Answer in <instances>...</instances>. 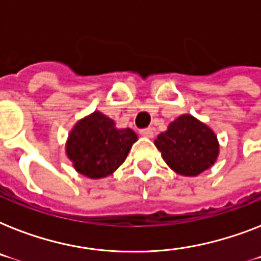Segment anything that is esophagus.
<instances>
[{"label":"esophagus","mask_w":261,"mask_h":261,"mask_svg":"<svg viewBox=\"0 0 261 261\" xmlns=\"http://www.w3.org/2000/svg\"><path fill=\"white\" fill-rule=\"evenodd\" d=\"M141 135L145 138H153L154 131H153V128H143V130H141Z\"/></svg>","instance_id":"1"}]
</instances>
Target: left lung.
<instances>
[{"label":"left lung","mask_w":261,"mask_h":261,"mask_svg":"<svg viewBox=\"0 0 261 261\" xmlns=\"http://www.w3.org/2000/svg\"><path fill=\"white\" fill-rule=\"evenodd\" d=\"M164 161L180 176L195 177L218 160L219 142L214 130L190 114L169 123L154 141Z\"/></svg>","instance_id":"8db88e82"}]
</instances>
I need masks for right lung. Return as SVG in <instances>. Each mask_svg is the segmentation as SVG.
Returning a JSON list of instances; mask_svg holds the SVG:
<instances>
[{
	"mask_svg": "<svg viewBox=\"0 0 261 261\" xmlns=\"http://www.w3.org/2000/svg\"><path fill=\"white\" fill-rule=\"evenodd\" d=\"M138 135L131 128H118L115 120L100 111L75 122L65 143L71 167L89 178H104L118 169Z\"/></svg>",
	"mask_w": 261,
	"mask_h": 261,
	"instance_id": "right-lung-1",
	"label": "right lung"
}]
</instances>
